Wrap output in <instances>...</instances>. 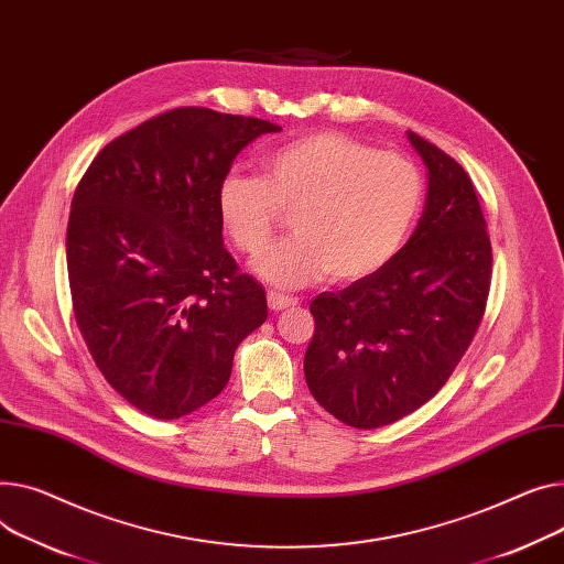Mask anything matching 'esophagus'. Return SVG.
<instances>
[{"mask_svg":"<svg viewBox=\"0 0 564 564\" xmlns=\"http://www.w3.org/2000/svg\"><path fill=\"white\" fill-rule=\"evenodd\" d=\"M268 304L272 311H283L290 306H296L299 299L292 294H281V292H268Z\"/></svg>","mask_w":564,"mask_h":564,"instance_id":"1","label":"esophagus"}]
</instances>
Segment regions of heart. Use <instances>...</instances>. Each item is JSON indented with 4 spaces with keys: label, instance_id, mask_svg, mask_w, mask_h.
<instances>
[{
    "label": "heart",
    "instance_id": "obj_1",
    "mask_svg": "<svg viewBox=\"0 0 564 564\" xmlns=\"http://www.w3.org/2000/svg\"><path fill=\"white\" fill-rule=\"evenodd\" d=\"M262 172L229 170L217 185V215L234 245L253 256L276 234L283 213L294 236L262 251L253 270L274 285L322 279L358 281L403 247L415 227L424 181L405 156L335 131L285 142Z\"/></svg>",
    "mask_w": 564,
    "mask_h": 564
}]
</instances>
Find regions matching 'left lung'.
<instances>
[{
  "instance_id": "8db88e82",
  "label": "left lung",
  "mask_w": 564,
  "mask_h": 564,
  "mask_svg": "<svg viewBox=\"0 0 564 564\" xmlns=\"http://www.w3.org/2000/svg\"><path fill=\"white\" fill-rule=\"evenodd\" d=\"M429 167L410 240L381 270L313 299L304 371L317 403L354 429L394 424L433 399L469 349L492 281V245L469 174L408 131Z\"/></svg>"
}]
</instances>
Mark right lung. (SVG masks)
I'll return each instance as SVG.
<instances>
[{
    "label": "right lung",
    "instance_id": "obj_1",
    "mask_svg": "<svg viewBox=\"0 0 564 564\" xmlns=\"http://www.w3.org/2000/svg\"><path fill=\"white\" fill-rule=\"evenodd\" d=\"M281 127L183 106L110 140L72 197V311L104 379L133 408L178 420L229 383L268 319L265 290L221 245L217 185Z\"/></svg>",
    "mask_w": 564,
    "mask_h": 564
}]
</instances>
